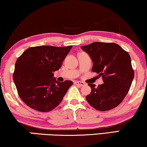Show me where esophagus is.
Listing matches in <instances>:
<instances>
[{
    "label": "esophagus",
    "instance_id": "34e87169",
    "mask_svg": "<svg viewBox=\"0 0 147 147\" xmlns=\"http://www.w3.org/2000/svg\"><path fill=\"white\" fill-rule=\"evenodd\" d=\"M74 84H76V85H78V86H84L85 83L83 82H80V81H74Z\"/></svg>",
    "mask_w": 147,
    "mask_h": 147
}]
</instances>
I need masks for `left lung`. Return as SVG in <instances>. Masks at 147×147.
Masks as SVG:
<instances>
[{"label":"left lung","instance_id":"left-lung-1","mask_svg":"<svg viewBox=\"0 0 147 147\" xmlns=\"http://www.w3.org/2000/svg\"><path fill=\"white\" fill-rule=\"evenodd\" d=\"M81 49L91 58L92 71L102 76L104 82L97 87L88 84L91 92L86 100L98 111L115 108L127 94L134 78L129 54L113 42H94Z\"/></svg>","mask_w":147,"mask_h":147}]
</instances>
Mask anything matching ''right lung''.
<instances>
[{
  "label": "right lung",
  "mask_w": 147,
  "mask_h": 147,
  "mask_svg": "<svg viewBox=\"0 0 147 147\" xmlns=\"http://www.w3.org/2000/svg\"><path fill=\"white\" fill-rule=\"evenodd\" d=\"M72 47H30L18 58L13 80L20 98L26 105L40 112H48L61 103L73 82H58L54 72L61 67Z\"/></svg>",
  "instance_id": "1"
}]
</instances>
